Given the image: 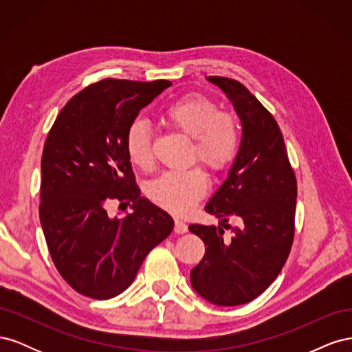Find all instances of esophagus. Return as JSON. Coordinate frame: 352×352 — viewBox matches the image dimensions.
I'll use <instances>...</instances> for the list:
<instances>
[{
    "label": "esophagus",
    "mask_w": 352,
    "mask_h": 352,
    "mask_svg": "<svg viewBox=\"0 0 352 352\" xmlns=\"http://www.w3.org/2000/svg\"><path fill=\"white\" fill-rule=\"evenodd\" d=\"M175 232L177 233V235H182V233H186L188 232V225L180 219H175Z\"/></svg>",
    "instance_id": "34e87169"
}]
</instances>
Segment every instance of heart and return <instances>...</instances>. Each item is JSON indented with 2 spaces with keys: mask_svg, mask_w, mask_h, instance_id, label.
Returning <instances> with one entry per match:
<instances>
[{
  "mask_svg": "<svg viewBox=\"0 0 352 352\" xmlns=\"http://www.w3.org/2000/svg\"><path fill=\"white\" fill-rule=\"evenodd\" d=\"M163 120L175 131L194 140L192 157L212 172L226 168L235 158L239 133L235 119L217 111V105L201 95H188L170 104L163 111ZM126 154L141 170L153 167V138L144 120H135L126 132ZM207 177L199 167L185 172H168L148 188V195L157 206L177 214L192 208L207 192Z\"/></svg>",
  "mask_w": 352,
  "mask_h": 352,
  "instance_id": "b5f03b06",
  "label": "heart"
}]
</instances>
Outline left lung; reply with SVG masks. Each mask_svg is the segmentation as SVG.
<instances>
[{"instance_id": "8db88e82", "label": "left lung", "mask_w": 352, "mask_h": 352, "mask_svg": "<svg viewBox=\"0 0 352 352\" xmlns=\"http://www.w3.org/2000/svg\"><path fill=\"white\" fill-rule=\"evenodd\" d=\"M207 80L232 102L242 138L228 177L206 204L220 226H189L206 243L190 285L208 302L232 307L252 301L280 273L294 241L296 179L279 126L263 104L238 80ZM230 215L241 226L231 228L232 238L225 241L222 228Z\"/></svg>"}]
</instances>
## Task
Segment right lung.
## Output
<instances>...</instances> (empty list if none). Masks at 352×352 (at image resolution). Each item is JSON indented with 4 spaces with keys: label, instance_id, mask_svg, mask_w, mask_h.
I'll return each mask as SVG.
<instances>
[{
    "label": "right lung",
    "instance_id": "obj_1",
    "mask_svg": "<svg viewBox=\"0 0 352 352\" xmlns=\"http://www.w3.org/2000/svg\"><path fill=\"white\" fill-rule=\"evenodd\" d=\"M172 82L104 79L63 107L41 162L39 219L57 270L82 295L109 300L133 282L142 261L173 230L168 212L141 197L126 154L136 116ZM110 199L134 211L109 218Z\"/></svg>",
    "mask_w": 352,
    "mask_h": 352
}]
</instances>
